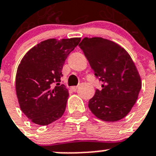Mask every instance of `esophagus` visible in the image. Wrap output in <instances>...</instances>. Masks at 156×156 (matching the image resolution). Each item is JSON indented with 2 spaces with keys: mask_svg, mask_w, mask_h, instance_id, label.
<instances>
[{
  "mask_svg": "<svg viewBox=\"0 0 156 156\" xmlns=\"http://www.w3.org/2000/svg\"><path fill=\"white\" fill-rule=\"evenodd\" d=\"M78 86H76V87H70V90H71L72 91H76V90H77V89H78Z\"/></svg>",
  "mask_w": 156,
  "mask_h": 156,
  "instance_id": "34e87169",
  "label": "esophagus"
}]
</instances>
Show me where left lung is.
I'll use <instances>...</instances> for the list:
<instances>
[{
    "label": "left lung",
    "mask_w": 156,
    "mask_h": 156,
    "mask_svg": "<svg viewBox=\"0 0 156 156\" xmlns=\"http://www.w3.org/2000/svg\"><path fill=\"white\" fill-rule=\"evenodd\" d=\"M94 75L102 82L101 90L88 103L96 117L117 122L128 115L138 98L142 81L130 54L117 43L102 37H84L79 44Z\"/></svg>",
    "instance_id": "1"
}]
</instances>
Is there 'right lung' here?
Returning <instances> with one entry per match:
<instances>
[{"mask_svg":"<svg viewBox=\"0 0 156 156\" xmlns=\"http://www.w3.org/2000/svg\"><path fill=\"white\" fill-rule=\"evenodd\" d=\"M80 37L47 39L25 54L17 67L16 94L25 115L46 126L59 119L66 107L69 91L60 85L63 65Z\"/></svg>","mask_w":156,"mask_h":156,"instance_id":"1","label":"right lung"}]
</instances>
